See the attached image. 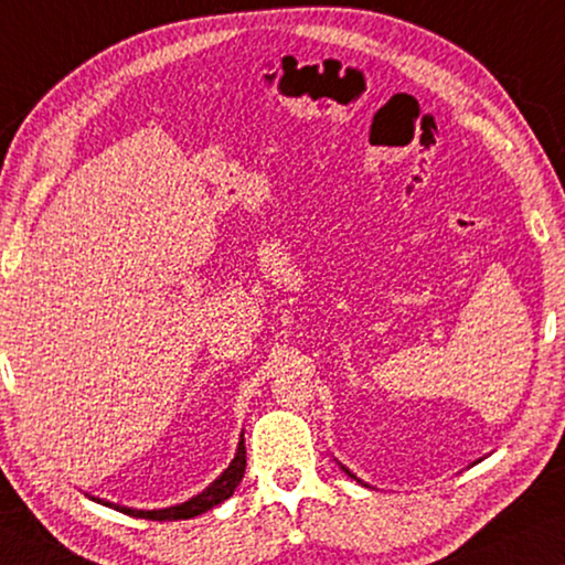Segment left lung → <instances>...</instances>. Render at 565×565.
I'll use <instances>...</instances> for the list:
<instances>
[{"mask_svg": "<svg viewBox=\"0 0 565 565\" xmlns=\"http://www.w3.org/2000/svg\"><path fill=\"white\" fill-rule=\"evenodd\" d=\"M341 467H343V465H341ZM343 472H345V475H349V477H353V480H359V477H355V475H353V472L349 470V467H343ZM359 482H361V480H359Z\"/></svg>", "mask_w": 565, "mask_h": 565, "instance_id": "left-lung-1", "label": "left lung"}]
</instances>
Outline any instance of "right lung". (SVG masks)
<instances>
[{
  "mask_svg": "<svg viewBox=\"0 0 565 565\" xmlns=\"http://www.w3.org/2000/svg\"><path fill=\"white\" fill-rule=\"evenodd\" d=\"M245 467H247V457H245V439H239L237 445V455L230 462L227 470H224L216 480L206 488L204 492L194 494L192 500L186 502H179V505H171V508H161V510H136V508H124V505H116V502H108V500H100V498H93L95 502H100V505L113 508V510H120V513L131 515V518H146V520H189V518H196L206 513V510H212L214 505H220L227 498H232V492L237 490V484L242 482V477H245Z\"/></svg>",
  "mask_w": 565,
  "mask_h": 565,
  "instance_id": "1",
  "label": "right lung"
}]
</instances>
